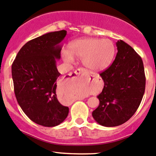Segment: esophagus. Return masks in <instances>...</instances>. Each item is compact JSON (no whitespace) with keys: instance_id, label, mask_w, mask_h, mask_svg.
Masks as SVG:
<instances>
[{"instance_id":"esophagus-1","label":"esophagus","mask_w":156,"mask_h":156,"mask_svg":"<svg viewBox=\"0 0 156 156\" xmlns=\"http://www.w3.org/2000/svg\"><path fill=\"white\" fill-rule=\"evenodd\" d=\"M87 70L83 69V68H80V69H76L75 71L73 73V75L74 76H79V75H81L83 73H86Z\"/></svg>"}]
</instances>
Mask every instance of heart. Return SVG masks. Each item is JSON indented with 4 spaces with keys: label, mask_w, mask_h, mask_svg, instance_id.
I'll use <instances>...</instances> for the list:
<instances>
[{
    "label": "heart",
    "mask_w": 156,
    "mask_h": 156,
    "mask_svg": "<svg viewBox=\"0 0 156 156\" xmlns=\"http://www.w3.org/2000/svg\"><path fill=\"white\" fill-rule=\"evenodd\" d=\"M115 55V46L109 39L83 37L73 41L68 52L63 54L66 62L73 61V56L82 58L85 66L94 71H103L109 67Z\"/></svg>",
    "instance_id": "heart-1"
}]
</instances>
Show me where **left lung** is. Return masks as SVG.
<instances>
[{"label":"left lung","instance_id":"1","mask_svg":"<svg viewBox=\"0 0 156 156\" xmlns=\"http://www.w3.org/2000/svg\"><path fill=\"white\" fill-rule=\"evenodd\" d=\"M116 47L113 63L100 74L104 86L98 95L99 106L92 113L98 124L108 127L123 124L135 114L146 83L141 58L123 41H118Z\"/></svg>","mask_w":156,"mask_h":156}]
</instances>
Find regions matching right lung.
Here are the masks:
<instances>
[{
  "label": "right lung",
  "instance_id": "obj_1",
  "mask_svg": "<svg viewBox=\"0 0 156 156\" xmlns=\"http://www.w3.org/2000/svg\"><path fill=\"white\" fill-rule=\"evenodd\" d=\"M66 30L48 32L22 47L12 65L15 97L23 112L33 122L44 126H55L69 114L56 95V66L61 58V42Z\"/></svg>",
  "mask_w": 156,
  "mask_h": 156
}]
</instances>
